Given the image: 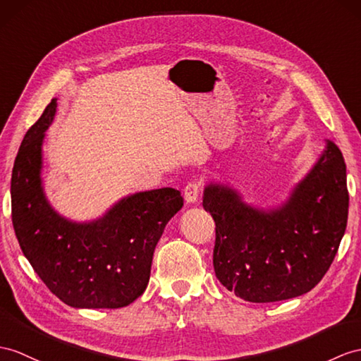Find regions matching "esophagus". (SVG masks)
Returning <instances> with one entry per match:
<instances>
[{
	"mask_svg": "<svg viewBox=\"0 0 361 361\" xmlns=\"http://www.w3.org/2000/svg\"><path fill=\"white\" fill-rule=\"evenodd\" d=\"M199 191H200V183L199 182H190L187 183L185 190H183V197L188 202V204H195L199 199Z\"/></svg>",
	"mask_w": 361,
	"mask_h": 361,
	"instance_id": "1",
	"label": "esophagus"
}]
</instances>
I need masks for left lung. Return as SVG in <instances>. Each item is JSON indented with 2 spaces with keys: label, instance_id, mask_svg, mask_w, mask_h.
Masks as SVG:
<instances>
[{
  "label": "left lung",
  "instance_id": "left-lung-1",
  "mask_svg": "<svg viewBox=\"0 0 361 361\" xmlns=\"http://www.w3.org/2000/svg\"><path fill=\"white\" fill-rule=\"evenodd\" d=\"M202 205L216 224L219 282L247 302L286 300L311 291L338 251L349 208L346 164L328 140L319 162L282 207L252 208L219 183L205 187Z\"/></svg>",
  "mask_w": 361,
  "mask_h": 361
}]
</instances>
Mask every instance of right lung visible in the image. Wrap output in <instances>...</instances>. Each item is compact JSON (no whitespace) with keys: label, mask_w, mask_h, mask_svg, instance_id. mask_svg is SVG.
<instances>
[{"label":"right lung","mask_w":361,"mask_h":361,"mask_svg":"<svg viewBox=\"0 0 361 361\" xmlns=\"http://www.w3.org/2000/svg\"><path fill=\"white\" fill-rule=\"evenodd\" d=\"M56 113L51 99L25 133L12 170V222L24 256L59 300L73 307H124L145 291L165 225L183 205L159 188L119 200L98 221L70 222L50 207L41 183L42 139Z\"/></svg>","instance_id":"1"}]
</instances>
